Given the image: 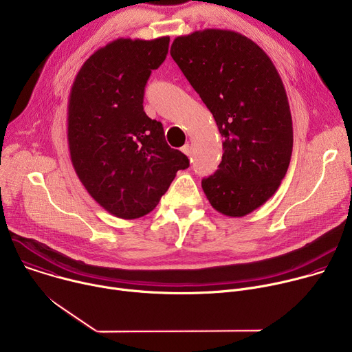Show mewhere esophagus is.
Masks as SVG:
<instances>
[{
  "mask_svg": "<svg viewBox=\"0 0 352 352\" xmlns=\"http://www.w3.org/2000/svg\"><path fill=\"white\" fill-rule=\"evenodd\" d=\"M181 152L189 157V156H190V146H189V144H184V146L181 147Z\"/></svg>",
  "mask_w": 352,
  "mask_h": 352,
  "instance_id": "34e87169",
  "label": "esophagus"
}]
</instances>
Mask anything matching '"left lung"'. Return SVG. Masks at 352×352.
Segmentation results:
<instances>
[{
    "instance_id": "left-lung-1",
    "label": "left lung",
    "mask_w": 352,
    "mask_h": 352,
    "mask_svg": "<svg viewBox=\"0 0 352 352\" xmlns=\"http://www.w3.org/2000/svg\"><path fill=\"white\" fill-rule=\"evenodd\" d=\"M223 136L219 170L202 179L210 205L243 217L274 195L289 166L292 120L283 80L263 50L232 30L178 36L170 52Z\"/></svg>"
}]
</instances>
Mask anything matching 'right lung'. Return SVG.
<instances>
[{"instance_id":"1","label":"right lung","mask_w":352,"mask_h":352,"mask_svg":"<svg viewBox=\"0 0 352 352\" xmlns=\"http://www.w3.org/2000/svg\"><path fill=\"white\" fill-rule=\"evenodd\" d=\"M170 37L117 38L79 69L68 102V146L76 175L116 217L152 212L188 157L143 111L144 86L167 57Z\"/></svg>"}]
</instances>
